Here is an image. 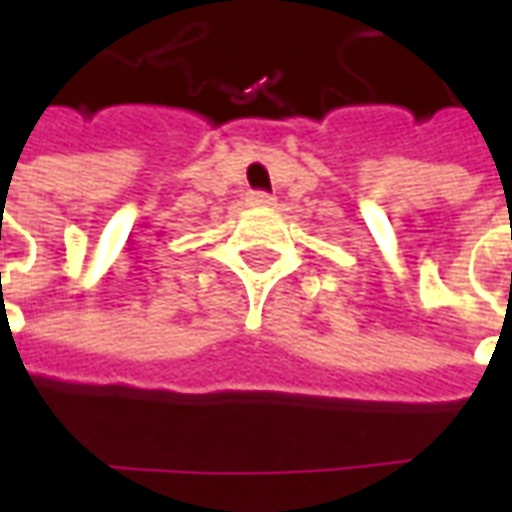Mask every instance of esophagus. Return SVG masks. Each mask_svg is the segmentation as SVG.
Segmentation results:
<instances>
[{
  "label": "esophagus",
  "mask_w": 512,
  "mask_h": 512,
  "mask_svg": "<svg viewBox=\"0 0 512 512\" xmlns=\"http://www.w3.org/2000/svg\"><path fill=\"white\" fill-rule=\"evenodd\" d=\"M249 205H274V194H268V191H249Z\"/></svg>",
  "instance_id": "1"
}]
</instances>
